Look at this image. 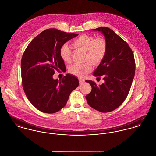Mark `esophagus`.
I'll return each instance as SVG.
<instances>
[{
    "mask_svg": "<svg viewBox=\"0 0 156 156\" xmlns=\"http://www.w3.org/2000/svg\"><path fill=\"white\" fill-rule=\"evenodd\" d=\"M79 81H80V84H83L84 83L85 81H84V80H83L82 78H79Z\"/></svg>",
    "mask_w": 156,
    "mask_h": 156,
    "instance_id": "esophagus-1",
    "label": "esophagus"
}]
</instances>
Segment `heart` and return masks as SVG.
<instances>
[{"label": "heart", "mask_w": 156, "mask_h": 156, "mask_svg": "<svg viewBox=\"0 0 156 156\" xmlns=\"http://www.w3.org/2000/svg\"><path fill=\"white\" fill-rule=\"evenodd\" d=\"M73 45L86 51L87 61L91 60L94 64H99L104 58L107 51V42L103 37L94 38L91 35H80L73 41ZM60 54L62 60L68 63L71 62L72 51L67 44H63L60 49ZM93 68V63L91 61H88L83 64H75L70 68V73L78 76H83Z\"/></svg>", "instance_id": "b5f03b06"}]
</instances>
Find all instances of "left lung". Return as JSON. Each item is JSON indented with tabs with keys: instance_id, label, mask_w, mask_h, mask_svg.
I'll return each mask as SVG.
<instances>
[{
	"instance_id": "8db88e82",
	"label": "left lung",
	"mask_w": 156,
	"mask_h": 156,
	"mask_svg": "<svg viewBox=\"0 0 156 156\" xmlns=\"http://www.w3.org/2000/svg\"><path fill=\"white\" fill-rule=\"evenodd\" d=\"M93 30L102 33L107 42L106 55L93 73L94 76H102L105 82L98 86L86 80L91 91L86 98L93 109L108 112L119 107L128 95L135 76V58L127 43L112 30L101 27Z\"/></svg>"
}]
</instances>
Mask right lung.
<instances>
[{
    "mask_svg": "<svg viewBox=\"0 0 156 156\" xmlns=\"http://www.w3.org/2000/svg\"><path fill=\"white\" fill-rule=\"evenodd\" d=\"M78 35L47 29L36 36L24 52L21 61L23 87L30 102L42 112L60 111L79 85L78 78L71 74L59 81L52 78L54 70L66 68L60 54L61 47Z\"/></svg>",
    "mask_w": 156,
    "mask_h": 156,
    "instance_id": "add662e5",
    "label": "right lung"
}]
</instances>
